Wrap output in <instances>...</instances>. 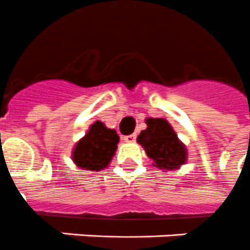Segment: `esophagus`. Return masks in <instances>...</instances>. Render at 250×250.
<instances>
[{
    "label": "esophagus",
    "mask_w": 250,
    "mask_h": 250,
    "mask_svg": "<svg viewBox=\"0 0 250 250\" xmlns=\"http://www.w3.org/2000/svg\"><path fill=\"white\" fill-rule=\"evenodd\" d=\"M125 141L127 144H133L136 141V135H129V136H125Z\"/></svg>",
    "instance_id": "1"
}]
</instances>
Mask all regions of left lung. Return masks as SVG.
Here are the masks:
<instances>
[{"label":"left lung","instance_id":"obj_1","mask_svg":"<svg viewBox=\"0 0 250 250\" xmlns=\"http://www.w3.org/2000/svg\"><path fill=\"white\" fill-rule=\"evenodd\" d=\"M147 128L137 136V142L152 160V165L164 173L178 170L188 160L187 146L164 118H146Z\"/></svg>","mask_w":250,"mask_h":250}]
</instances>
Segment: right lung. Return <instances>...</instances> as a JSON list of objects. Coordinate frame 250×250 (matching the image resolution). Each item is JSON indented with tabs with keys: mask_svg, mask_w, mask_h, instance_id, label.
<instances>
[{
	"mask_svg": "<svg viewBox=\"0 0 250 250\" xmlns=\"http://www.w3.org/2000/svg\"><path fill=\"white\" fill-rule=\"evenodd\" d=\"M118 142L119 136L115 129L108 128L100 121L94 122L85 136L73 146L71 154L73 164L80 169L95 173L104 170L115 155Z\"/></svg>",
	"mask_w": 250,
	"mask_h": 250,
	"instance_id": "right-lung-1",
	"label": "right lung"
}]
</instances>
